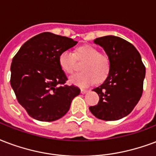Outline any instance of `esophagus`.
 I'll list each match as a JSON object with an SVG mask.
<instances>
[{
  "mask_svg": "<svg viewBox=\"0 0 156 156\" xmlns=\"http://www.w3.org/2000/svg\"><path fill=\"white\" fill-rule=\"evenodd\" d=\"M87 90H86V89H81V93L82 94H85L87 92Z\"/></svg>",
  "mask_w": 156,
  "mask_h": 156,
  "instance_id": "obj_1",
  "label": "esophagus"
}]
</instances>
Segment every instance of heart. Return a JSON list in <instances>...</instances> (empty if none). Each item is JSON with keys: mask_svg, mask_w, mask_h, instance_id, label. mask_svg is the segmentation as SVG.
<instances>
[{"mask_svg": "<svg viewBox=\"0 0 156 156\" xmlns=\"http://www.w3.org/2000/svg\"><path fill=\"white\" fill-rule=\"evenodd\" d=\"M76 59L84 60V62L80 68L83 71L70 77V83L73 85L87 87L96 81L97 83L104 82L110 74L111 69L110 57L106 54L100 53L94 46H80L74 53L65 50L59 55V64L65 73L71 74L75 69Z\"/></svg>", "mask_w": 156, "mask_h": 156, "instance_id": "1", "label": "heart"}]
</instances>
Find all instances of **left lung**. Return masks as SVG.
<instances>
[{"mask_svg": "<svg viewBox=\"0 0 156 156\" xmlns=\"http://www.w3.org/2000/svg\"><path fill=\"white\" fill-rule=\"evenodd\" d=\"M94 42L110 57L111 69L104 83L93 89L100 100L89 110L99 119L118 120L129 115L141 99L146 68L135 46L124 39L105 36Z\"/></svg>", "mask_w": 156, "mask_h": 156, "instance_id": "obj_1", "label": "left lung"}]
</instances>
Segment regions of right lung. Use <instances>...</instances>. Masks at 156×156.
Wrapping results in <instances>:
<instances>
[{
  "mask_svg": "<svg viewBox=\"0 0 156 156\" xmlns=\"http://www.w3.org/2000/svg\"><path fill=\"white\" fill-rule=\"evenodd\" d=\"M77 43L46 32L26 41L12 59V88L19 103L33 119L43 122L59 119L80 93L78 87L65 84L68 78L59 64L60 53Z\"/></svg>",
  "mask_w": 156,
  "mask_h": 156,
  "instance_id": "1",
  "label": "right lung"
}]
</instances>
